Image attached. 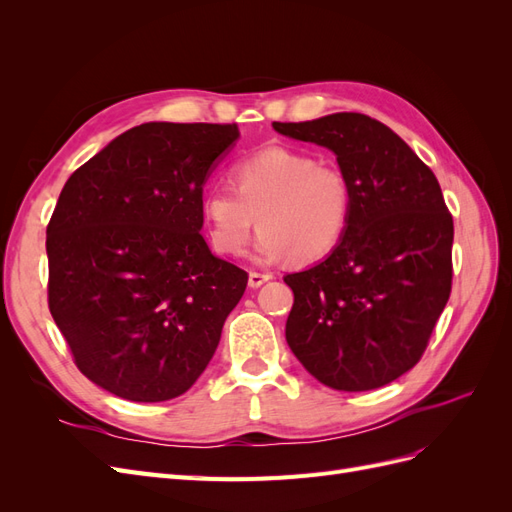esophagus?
I'll return each instance as SVG.
<instances>
[{"label": "esophagus", "mask_w": 512, "mask_h": 512, "mask_svg": "<svg viewBox=\"0 0 512 512\" xmlns=\"http://www.w3.org/2000/svg\"><path fill=\"white\" fill-rule=\"evenodd\" d=\"M271 280L269 273H258V271H252L250 273V280H247V284H250V288H260L265 282Z\"/></svg>", "instance_id": "obj_1"}]
</instances>
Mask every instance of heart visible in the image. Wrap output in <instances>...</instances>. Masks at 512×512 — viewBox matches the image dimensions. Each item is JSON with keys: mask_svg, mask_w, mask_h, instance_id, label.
Returning a JSON list of instances; mask_svg holds the SVG:
<instances>
[{"mask_svg": "<svg viewBox=\"0 0 512 512\" xmlns=\"http://www.w3.org/2000/svg\"><path fill=\"white\" fill-rule=\"evenodd\" d=\"M352 205V181L342 166L305 151L267 147L232 164L230 185L207 190L203 215L215 252L241 256L258 222L260 260L290 256L309 265L342 243Z\"/></svg>", "mask_w": 512, "mask_h": 512, "instance_id": "obj_1", "label": "heart"}]
</instances>
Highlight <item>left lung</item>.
<instances>
[{
    "mask_svg": "<svg viewBox=\"0 0 512 512\" xmlns=\"http://www.w3.org/2000/svg\"><path fill=\"white\" fill-rule=\"evenodd\" d=\"M273 128L331 149L352 181L346 235L290 273L286 342L335 391H371L421 361L453 286V215L431 168L378 119L333 113Z\"/></svg>",
    "mask_w": 512,
    "mask_h": 512,
    "instance_id": "8db88e82",
    "label": "left lung"
}]
</instances>
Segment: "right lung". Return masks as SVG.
Masks as SVG:
<instances>
[{
	"instance_id": "right-lung-1",
	"label": "right lung",
	"mask_w": 512,
	"mask_h": 512,
	"mask_svg": "<svg viewBox=\"0 0 512 512\" xmlns=\"http://www.w3.org/2000/svg\"><path fill=\"white\" fill-rule=\"evenodd\" d=\"M237 123H143L76 168L46 226L49 309L74 365L130 401L203 374L247 273L213 256L203 183Z\"/></svg>"
}]
</instances>
